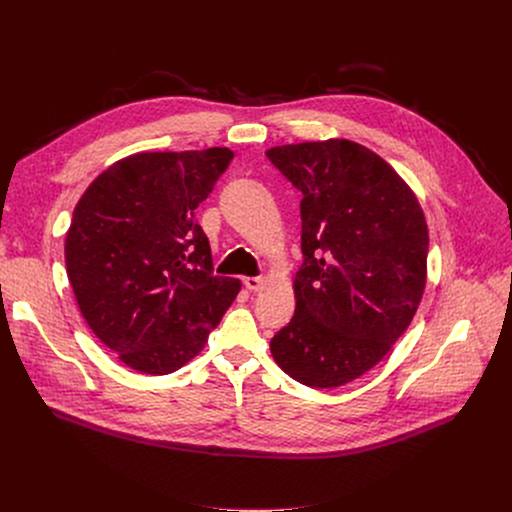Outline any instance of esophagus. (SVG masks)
<instances>
[{
	"instance_id": "34e87169",
	"label": "esophagus",
	"mask_w": 512,
	"mask_h": 512,
	"mask_svg": "<svg viewBox=\"0 0 512 512\" xmlns=\"http://www.w3.org/2000/svg\"><path fill=\"white\" fill-rule=\"evenodd\" d=\"M243 283L249 291H259L265 285V277H261V275L259 277H245Z\"/></svg>"
}]
</instances>
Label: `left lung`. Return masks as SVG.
Segmentation results:
<instances>
[{
    "instance_id": "left-lung-1",
    "label": "left lung",
    "mask_w": 512,
    "mask_h": 512,
    "mask_svg": "<svg viewBox=\"0 0 512 512\" xmlns=\"http://www.w3.org/2000/svg\"><path fill=\"white\" fill-rule=\"evenodd\" d=\"M265 156L304 196L296 312L271 338V354L306 387L346 385L383 360L417 312L429 247L423 210L356 141L277 145Z\"/></svg>"
}]
</instances>
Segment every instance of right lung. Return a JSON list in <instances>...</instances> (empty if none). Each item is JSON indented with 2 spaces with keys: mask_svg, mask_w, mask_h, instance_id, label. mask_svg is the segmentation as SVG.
<instances>
[{
  "mask_svg": "<svg viewBox=\"0 0 512 512\" xmlns=\"http://www.w3.org/2000/svg\"><path fill=\"white\" fill-rule=\"evenodd\" d=\"M229 148L141 152L99 174L72 212L68 281L95 336L145 375L182 369L241 281L212 273L196 206L229 168Z\"/></svg>",
  "mask_w": 512,
  "mask_h": 512,
  "instance_id": "right-lung-1",
  "label": "right lung"
}]
</instances>
